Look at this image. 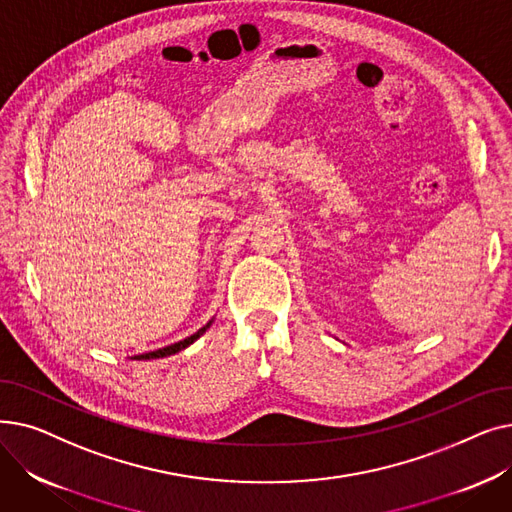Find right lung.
I'll return each instance as SVG.
<instances>
[{"label":"right lung","instance_id":"1","mask_svg":"<svg viewBox=\"0 0 512 512\" xmlns=\"http://www.w3.org/2000/svg\"><path fill=\"white\" fill-rule=\"evenodd\" d=\"M211 326V321L207 326H203L199 332H195L193 336H188V338H184V340H180V342H176V344H170V346H166V348H159V351H153V353H145V355H137L134 359H159V357H170V355H174V353H180L182 348H186L188 344H193L199 336H203L205 334V330Z\"/></svg>","mask_w":512,"mask_h":512}]
</instances>
